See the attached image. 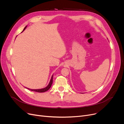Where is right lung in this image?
I'll list each match as a JSON object with an SVG mask.
<instances>
[{
    "instance_id": "add662e5",
    "label": "right lung",
    "mask_w": 124,
    "mask_h": 124,
    "mask_svg": "<svg viewBox=\"0 0 124 124\" xmlns=\"http://www.w3.org/2000/svg\"><path fill=\"white\" fill-rule=\"evenodd\" d=\"M27 27V26L25 27L24 28V30H23V31L26 29V28ZM22 31V32H23ZM53 75L52 76V78H51V79L50 80V82L49 84V85H48L46 87V88H42V89H29V88H27L28 89L32 91H34V92H39V93H42V92H46V91H47V90H49L50 89V88H51V85H52V83H53ZM26 88V87H25Z\"/></svg>"
}]
</instances>
